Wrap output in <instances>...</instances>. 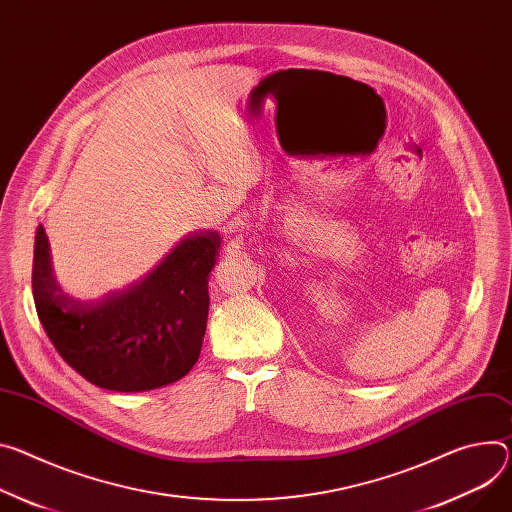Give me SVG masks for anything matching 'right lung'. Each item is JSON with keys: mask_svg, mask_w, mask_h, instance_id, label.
<instances>
[{"mask_svg": "<svg viewBox=\"0 0 512 512\" xmlns=\"http://www.w3.org/2000/svg\"><path fill=\"white\" fill-rule=\"evenodd\" d=\"M220 237L192 232L143 280L81 302L55 282L49 239L36 228L32 294L59 355L87 382L145 392L181 380L196 365L208 320V280Z\"/></svg>", "mask_w": 512, "mask_h": 512, "instance_id": "1", "label": "right lung"}]
</instances>
